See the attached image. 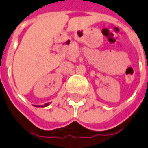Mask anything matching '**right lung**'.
Segmentation results:
<instances>
[{
  "label": "right lung",
  "mask_w": 148,
  "mask_h": 148,
  "mask_svg": "<svg viewBox=\"0 0 148 148\" xmlns=\"http://www.w3.org/2000/svg\"><path fill=\"white\" fill-rule=\"evenodd\" d=\"M49 105V103H46L45 105H36V107H46V106H48Z\"/></svg>",
  "instance_id": "1"
}]
</instances>
